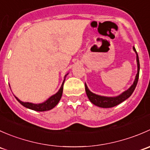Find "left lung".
<instances>
[{"mask_svg":"<svg viewBox=\"0 0 150 150\" xmlns=\"http://www.w3.org/2000/svg\"><path fill=\"white\" fill-rule=\"evenodd\" d=\"M133 49L135 51L137 54V74L136 75L135 80H134V83L131 85V87L128 89V90L122 92L121 94L119 96H114V97H108V96H99V95L95 94V93H92L87 87V85L85 83V88H86V94H87L88 98L89 99L90 102L92 104H95L96 106L99 107H102V108H110V107H113L117 105V104H120L121 102H124L128 98H129L134 91L137 86V83H138L139 76V69H140V64H139V56L137 54L136 48L133 47Z\"/></svg>","mask_w":150,"mask_h":150,"instance_id":"8db88e82","label":"left lung"}]
</instances>
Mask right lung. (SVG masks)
<instances>
[{
	"mask_svg": "<svg viewBox=\"0 0 150 150\" xmlns=\"http://www.w3.org/2000/svg\"><path fill=\"white\" fill-rule=\"evenodd\" d=\"M68 75V73L64 76V81H63L62 84L61 88H59V90L58 91L57 93H55L54 95L51 96V97L48 98L46 102H43V103L40 104H33V103H30V102H23L22 101L19 100L17 97L15 96V98L16 99V100L19 102L22 105H23L25 107L30 109V110H35V111L38 112H43V111H48V110H51V109L54 108L57 104L59 103V102L61 99L62 96V92H63V86H64V81H65V78L67 75Z\"/></svg>",
	"mask_w": 150,
	"mask_h": 150,
	"instance_id": "add662e5",
	"label": "right lung"
}]
</instances>
